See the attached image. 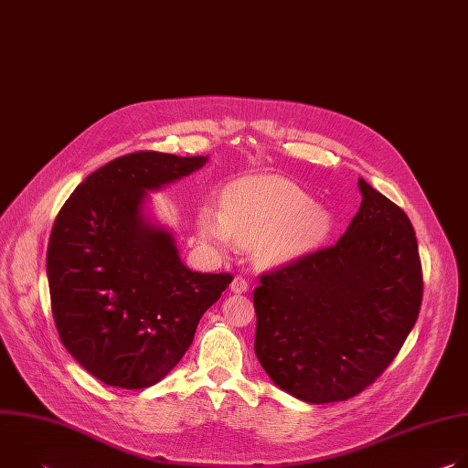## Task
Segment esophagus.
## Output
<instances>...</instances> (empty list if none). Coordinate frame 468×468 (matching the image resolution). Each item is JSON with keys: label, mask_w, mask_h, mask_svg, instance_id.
<instances>
[{"label": "esophagus", "mask_w": 468, "mask_h": 468, "mask_svg": "<svg viewBox=\"0 0 468 468\" xmlns=\"http://www.w3.org/2000/svg\"><path fill=\"white\" fill-rule=\"evenodd\" d=\"M250 289V282L244 278V276H237L233 282H231V291L237 292V294H242Z\"/></svg>", "instance_id": "obj_1"}]
</instances>
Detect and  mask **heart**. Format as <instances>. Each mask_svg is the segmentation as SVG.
Wrapping results in <instances>:
<instances>
[{
	"instance_id": "heart-1",
	"label": "heart",
	"mask_w": 468,
	"mask_h": 468,
	"mask_svg": "<svg viewBox=\"0 0 468 468\" xmlns=\"http://www.w3.org/2000/svg\"><path fill=\"white\" fill-rule=\"evenodd\" d=\"M333 229L331 213L289 179H240L224 192V209L204 206L197 233L217 250L251 246L261 262H280L314 250Z\"/></svg>"
}]
</instances>
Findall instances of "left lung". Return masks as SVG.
<instances>
[{
  "label": "left lung",
  "mask_w": 468,
  "mask_h": 468,
  "mask_svg": "<svg viewBox=\"0 0 468 468\" xmlns=\"http://www.w3.org/2000/svg\"><path fill=\"white\" fill-rule=\"evenodd\" d=\"M361 207L345 235L261 274L255 356L285 392L343 402L383 374L413 329L422 264L408 215L359 177Z\"/></svg>",
  "instance_id": "left-lung-1"
}]
</instances>
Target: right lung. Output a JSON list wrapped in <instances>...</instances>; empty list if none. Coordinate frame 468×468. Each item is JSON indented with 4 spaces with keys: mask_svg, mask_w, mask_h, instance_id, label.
Here are the masks:
<instances>
[{
    "mask_svg": "<svg viewBox=\"0 0 468 468\" xmlns=\"http://www.w3.org/2000/svg\"><path fill=\"white\" fill-rule=\"evenodd\" d=\"M207 157L161 152L122 155L92 172L58 211L48 244V283L58 337L111 387L161 381L192 345L199 318L233 282L192 272L174 237L143 206Z\"/></svg>",
    "mask_w": 468,
    "mask_h": 468,
    "instance_id": "right-lung-1",
    "label": "right lung"
}]
</instances>
